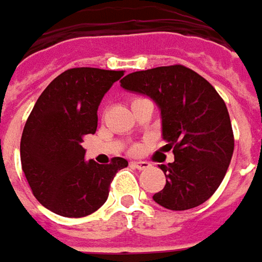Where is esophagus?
Here are the masks:
<instances>
[{"mask_svg": "<svg viewBox=\"0 0 262 262\" xmlns=\"http://www.w3.org/2000/svg\"><path fill=\"white\" fill-rule=\"evenodd\" d=\"M132 165L135 166L136 169H139V170H145V169H149L150 168V163L149 162H132Z\"/></svg>", "mask_w": 262, "mask_h": 262, "instance_id": "esophagus-1", "label": "esophagus"}]
</instances>
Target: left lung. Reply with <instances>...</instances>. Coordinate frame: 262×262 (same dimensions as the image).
<instances>
[{"label": "left lung", "instance_id": "1", "mask_svg": "<svg viewBox=\"0 0 262 262\" xmlns=\"http://www.w3.org/2000/svg\"><path fill=\"white\" fill-rule=\"evenodd\" d=\"M122 87L146 94L162 115L165 150L175 161L159 165L166 185L154 201L172 211L199 206L212 196L234 152V132L225 101L196 71L182 64L135 71Z\"/></svg>", "mask_w": 262, "mask_h": 262}]
</instances>
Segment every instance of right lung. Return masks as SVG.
Masks as SVG:
<instances>
[{
  "instance_id": "add662e5",
  "label": "right lung",
  "mask_w": 262,
  "mask_h": 262,
  "mask_svg": "<svg viewBox=\"0 0 262 262\" xmlns=\"http://www.w3.org/2000/svg\"><path fill=\"white\" fill-rule=\"evenodd\" d=\"M123 70L94 67L69 69L46 87L27 119L19 155L21 166L37 201L69 218L96 212L108 196L123 158L108 165L84 162L81 146L97 129V108Z\"/></svg>"
}]
</instances>
